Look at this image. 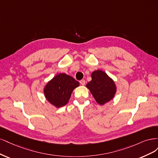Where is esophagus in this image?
I'll use <instances>...</instances> for the list:
<instances>
[{"label": "esophagus", "instance_id": "esophagus-1", "mask_svg": "<svg viewBox=\"0 0 158 158\" xmlns=\"http://www.w3.org/2000/svg\"><path fill=\"white\" fill-rule=\"evenodd\" d=\"M85 80H81V81H80V83H81V85H83V86H84L85 85Z\"/></svg>", "mask_w": 158, "mask_h": 158}]
</instances>
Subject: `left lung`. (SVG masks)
Returning a JSON list of instances; mask_svg holds the SVG:
<instances>
[{
	"mask_svg": "<svg viewBox=\"0 0 158 158\" xmlns=\"http://www.w3.org/2000/svg\"><path fill=\"white\" fill-rule=\"evenodd\" d=\"M92 80L86 84L90 93L98 104L104 105L112 100L117 92L114 81L106 73L100 69L91 73Z\"/></svg>",
	"mask_w": 158,
	"mask_h": 158,
	"instance_id": "1",
	"label": "left lung"
}]
</instances>
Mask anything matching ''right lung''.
<instances>
[{"label": "right lung", "mask_w": 158, "mask_h": 158, "mask_svg": "<svg viewBox=\"0 0 158 158\" xmlns=\"http://www.w3.org/2000/svg\"><path fill=\"white\" fill-rule=\"evenodd\" d=\"M79 86V83L72 76L59 73L46 84L43 93L48 102L59 108L68 102L73 90Z\"/></svg>", "instance_id": "right-lung-1"}]
</instances>
